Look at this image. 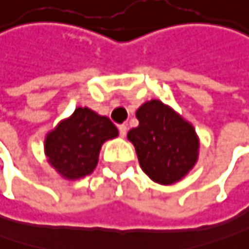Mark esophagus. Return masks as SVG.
I'll list each match as a JSON object with an SVG mask.
<instances>
[{"mask_svg": "<svg viewBox=\"0 0 249 249\" xmlns=\"http://www.w3.org/2000/svg\"><path fill=\"white\" fill-rule=\"evenodd\" d=\"M119 133L122 137H124L126 133H127V126L126 124H119Z\"/></svg>", "mask_w": 249, "mask_h": 249, "instance_id": "34e87169", "label": "esophagus"}]
</instances>
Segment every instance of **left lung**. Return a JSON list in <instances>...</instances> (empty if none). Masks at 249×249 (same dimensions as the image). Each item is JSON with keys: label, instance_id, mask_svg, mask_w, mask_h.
Returning <instances> with one entry per match:
<instances>
[{"label": "left lung", "instance_id": "8db88e82", "mask_svg": "<svg viewBox=\"0 0 249 249\" xmlns=\"http://www.w3.org/2000/svg\"><path fill=\"white\" fill-rule=\"evenodd\" d=\"M139 126L129 130L142 170L159 184L180 181L198 159L200 142L191 123L153 99L137 112Z\"/></svg>", "mask_w": 249, "mask_h": 249}]
</instances>
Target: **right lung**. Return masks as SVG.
<instances>
[{"mask_svg": "<svg viewBox=\"0 0 249 249\" xmlns=\"http://www.w3.org/2000/svg\"><path fill=\"white\" fill-rule=\"evenodd\" d=\"M117 134V127L109 117L89 107H78L46 134L45 154L49 164L65 178H82L98 166L102 144Z\"/></svg>", "mask_w": 249, "mask_h": 249, "instance_id": "right-lung-1", "label": "right lung"}]
</instances>
